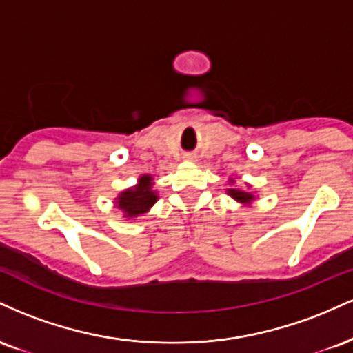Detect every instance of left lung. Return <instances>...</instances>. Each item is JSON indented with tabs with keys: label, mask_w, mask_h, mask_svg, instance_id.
I'll list each match as a JSON object with an SVG mask.
<instances>
[{
	"label": "left lung",
	"mask_w": 353,
	"mask_h": 353,
	"mask_svg": "<svg viewBox=\"0 0 353 353\" xmlns=\"http://www.w3.org/2000/svg\"><path fill=\"white\" fill-rule=\"evenodd\" d=\"M229 196H232L236 201H241V202H249L254 199L252 194L245 192V190H239V189H229Z\"/></svg>",
	"instance_id": "8db88e82"
}]
</instances>
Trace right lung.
I'll list each match as a JSON object with an SVG mask.
<instances>
[{"label":"right lung","instance_id":"1","mask_svg":"<svg viewBox=\"0 0 353 353\" xmlns=\"http://www.w3.org/2000/svg\"><path fill=\"white\" fill-rule=\"evenodd\" d=\"M151 176L141 177V184L134 189L125 190L117 199V208L124 210L128 217H136L139 214L148 212L149 208L157 201L156 192H152Z\"/></svg>","mask_w":353,"mask_h":353}]
</instances>
